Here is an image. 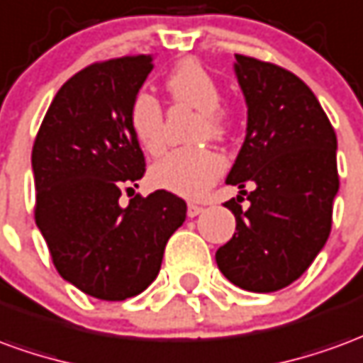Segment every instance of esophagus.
<instances>
[{"label": "esophagus", "mask_w": 363, "mask_h": 363, "mask_svg": "<svg viewBox=\"0 0 363 363\" xmlns=\"http://www.w3.org/2000/svg\"><path fill=\"white\" fill-rule=\"evenodd\" d=\"M202 212H204V208L200 206V204H194V202H189V208H186V214H189V218L199 216V214H202Z\"/></svg>", "instance_id": "34e87169"}]
</instances>
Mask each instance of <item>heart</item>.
I'll return each instance as SVG.
<instances>
[{
    "mask_svg": "<svg viewBox=\"0 0 363 363\" xmlns=\"http://www.w3.org/2000/svg\"><path fill=\"white\" fill-rule=\"evenodd\" d=\"M167 90L174 104L200 111L199 138L222 139L225 135V116L220 110L222 90L206 68L196 60H184L167 76ZM129 128L147 153L157 155L164 147L163 108L153 94L139 92L129 106ZM224 157L206 149H179L159 159L149 179L153 186L173 192L182 199H202L224 173Z\"/></svg>",
    "mask_w": 363,
    "mask_h": 363,
    "instance_id": "1",
    "label": "heart"
}]
</instances>
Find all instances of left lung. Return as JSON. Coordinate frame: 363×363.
Returning <instances> with one entry per match:
<instances>
[{
  "mask_svg": "<svg viewBox=\"0 0 363 363\" xmlns=\"http://www.w3.org/2000/svg\"><path fill=\"white\" fill-rule=\"evenodd\" d=\"M235 76L247 104V133L225 182L247 194L224 206L235 234L216 252L228 281L273 293L301 277L324 247L338 192L336 133L308 86L285 68L235 55Z\"/></svg>",
  "mask_w": 363,
  "mask_h": 363,
  "instance_id": "1",
  "label": "left lung"
}]
</instances>
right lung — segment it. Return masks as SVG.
Returning a JSON list of instances; mask_svg holds the SVG:
<instances>
[{
    "label": "right lung",
    "mask_w": 363,
    "mask_h": 363,
    "mask_svg": "<svg viewBox=\"0 0 363 363\" xmlns=\"http://www.w3.org/2000/svg\"><path fill=\"white\" fill-rule=\"evenodd\" d=\"M153 70L151 55L94 62L58 90L33 145L35 222L60 277L102 301L145 291L164 245L186 218L173 192L121 190L145 173L129 106ZM138 186V184H135Z\"/></svg>",
    "instance_id": "add662e5"
}]
</instances>
